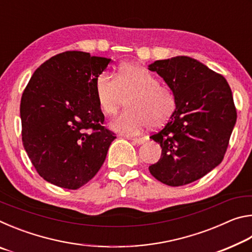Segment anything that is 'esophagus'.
<instances>
[{
	"label": "esophagus",
	"instance_id": "34e87169",
	"mask_svg": "<svg viewBox=\"0 0 252 252\" xmlns=\"http://www.w3.org/2000/svg\"><path fill=\"white\" fill-rule=\"evenodd\" d=\"M130 140H132V142L135 144H142L147 141L146 138H131Z\"/></svg>",
	"mask_w": 252,
	"mask_h": 252
}]
</instances>
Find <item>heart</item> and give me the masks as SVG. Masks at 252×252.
I'll return each mask as SVG.
<instances>
[{"instance_id":"obj_1","label":"heart","mask_w":252,"mask_h":252,"mask_svg":"<svg viewBox=\"0 0 252 252\" xmlns=\"http://www.w3.org/2000/svg\"><path fill=\"white\" fill-rule=\"evenodd\" d=\"M95 95L101 110L113 116L127 100V110L111 122L113 130L136 134L148 125L159 127L167 123L177 109L170 89L159 85L150 71L139 64H126L114 78L108 72L95 80Z\"/></svg>"}]
</instances>
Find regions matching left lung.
Segmentation results:
<instances>
[{"label": "left lung", "instance_id": "8db88e82", "mask_svg": "<svg viewBox=\"0 0 252 252\" xmlns=\"http://www.w3.org/2000/svg\"><path fill=\"white\" fill-rule=\"evenodd\" d=\"M148 69L163 79L177 100L169 122L150 136L162 152L149 171L167 186H185L223 159L237 121L231 89L222 75L183 55L158 60Z\"/></svg>", "mask_w": 252, "mask_h": 252}]
</instances>
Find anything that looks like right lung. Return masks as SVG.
<instances>
[{"mask_svg":"<svg viewBox=\"0 0 252 252\" xmlns=\"http://www.w3.org/2000/svg\"><path fill=\"white\" fill-rule=\"evenodd\" d=\"M111 59L81 51L54 55L34 72L22 94V142L45 181L76 190L95 176L117 138L102 126L95 80Z\"/></svg>","mask_w":252,"mask_h":252,"instance_id":"1","label":"right lung"}]
</instances>
